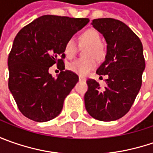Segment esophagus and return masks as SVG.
<instances>
[{
  "instance_id": "1",
  "label": "esophagus",
  "mask_w": 153,
  "mask_h": 153,
  "mask_svg": "<svg viewBox=\"0 0 153 153\" xmlns=\"http://www.w3.org/2000/svg\"><path fill=\"white\" fill-rule=\"evenodd\" d=\"M79 81H80V82H83V81H86V79L84 78V77H82V76H79Z\"/></svg>"
}]
</instances>
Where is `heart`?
I'll return each instance as SVG.
<instances>
[{"mask_svg": "<svg viewBox=\"0 0 153 153\" xmlns=\"http://www.w3.org/2000/svg\"><path fill=\"white\" fill-rule=\"evenodd\" d=\"M101 39L100 34L95 30H87L79 36L81 45H88L85 52L88 58L76 59L68 65V69L74 73L80 76H86L96 66V60H101L105 55V48L100 42ZM78 45L74 38L68 39L65 44L64 51L68 59H72L76 54Z\"/></svg>", "mask_w": 153, "mask_h": 153, "instance_id": "b5f03b06", "label": "heart"}]
</instances>
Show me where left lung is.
Masks as SVG:
<instances>
[{
    "instance_id": "left-lung-1",
    "label": "left lung",
    "mask_w": 153,
    "mask_h": 153,
    "mask_svg": "<svg viewBox=\"0 0 153 153\" xmlns=\"http://www.w3.org/2000/svg\"><path fill=\"white\" fill-rule=\"evenodd\" d=\"M91 25L107 44L105 61L96 71L100 76L106 75L107 79L104 89L95 80L87 81L86 110L97 120H117L131 108L141 87L146 66L142 43L122 21L105 18L94 19Z\"/></svg>"
}]
</instances>
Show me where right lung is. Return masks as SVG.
<instances>
[{"label": "right lung", "instance_id": "1", "mask_svg": "<svg viewBox=\"0 0 153 153\" xmlns=\"http://www.w3.org/2000/svg\"><path fill=\"white\" fill-rule=\"evenodd\" d=\"M88 22L43 15L17 34L7 60L8 88L25 117L43 123L60 114L65 99L78 82L76 74L64 71L65 44ZM54 63L62 67L57 79L48 71Z\"/></svg>", "mask_w": 153, "mask_h": 153}]
</instances>
